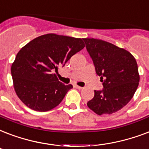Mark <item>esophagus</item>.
<instances>
[{
	"instance_id": "obj_1",
	"label": "esophagus",
	"mask_w": 149,
	"mask_h": 149,
	"mask_svg": "<svg viewBox=\"0 0 149 149\" xmlns=\"http://www.w3.org/2000/svg\"><path fill=\"white\" fill-rule=\"evenodd\" d=\"M75 87H76V88H77V89H79V90H80V89H82L83 87H79V86H78V85H75L74 86Z\"/></svg>"
}]
</instances>
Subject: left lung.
I'll use <instances>...</instances> for the list:
<instances>
[{
  "label": "left lung",
  "instance_id": "8db88e82",
  "mask_svg": "<svg viewBox=\"0 0 149 149\" xmlns=\"http://www.w3.org/2000/svg\"><path fill=\"white\" fill-rule=\"evenodd\" d=\"M83 40L103 84L102 91H95V96L87 102V106L99 116L117 112L131 100L139 84L134 57L102 40Z\"/></svg>",
  "mask_w": 149,
  "mask_h": 149
}]
</instances>
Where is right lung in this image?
Masks as SVG:
<instances>
[{"label": "right lung", "instance_id": "add662e5", "mask_svg": "<svg viewBox=\"0 0 149 149\" xmlns=\"http://www.w3.org/2000/svg\"><path fill=\"white\" fill-rule=\"evenodd\" d=\"M85 47L83 39L48 33L35 38L17 54L11 77L18 97L31 109L47 112L61 103L72 85L54 72Z\"/></svg>", "mask_w": 149, "mask_h": 149}]
</instances>
